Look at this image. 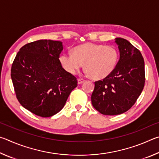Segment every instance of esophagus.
<instances>
[{"instance_id":"1","label":"esophagus","mask_w":159,"mask_h":159,"mask_svg":"<svg viewBox=\"0 0 159 159\" xmlns=\"http://www.w3.org/2000/svg\"><path fill=\"white\" fill-rule=\"evenodd\" d=\"M84 82H85L84 79H78V83H79V84H82V83H83Z\"/></svg>"}]
</instances>
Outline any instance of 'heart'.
Masks as SVG:
<instances>
[{"label":"heart","mask_w":159,"mask_h":159,"mask_svg":"<svg viewBox=\"0 0 159 159\" xmlns=\"http://www.w3.org/2000/svg\"><path fill=\"white\" fill-rule=\"evenodd\" d=\"M118 59V52L112 45L86 43L76 46L73 53L64 52L60 62L69 74L74 75L84 64L85 73L95 80L103 79L114 71Z\"/></svg>","instance_id":"1"}]
</instances>
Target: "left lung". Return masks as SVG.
<instances>
[{"label":"left lung","mask_w":159,"mask_h":159,"mask_svg":"<svg viewBox=\"0 0 159 159\" xmlns=\"http://www.w3.org/2000/svg\"><path fill=\"white\" fill-rule=\"evenodd\" d=\"M115 43L119 50V60L108 76L95 82L91 96L93 106L104 115L127 111L144 86V61L140 51L122 38H116Z\"/></svg>","instance_id":"1"}]
</instances>
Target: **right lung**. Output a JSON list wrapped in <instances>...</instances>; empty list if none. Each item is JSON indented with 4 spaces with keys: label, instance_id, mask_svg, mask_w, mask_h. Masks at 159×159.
Wrapping results in <instances>:
<instances>
[{
    "label": "right lung",
    "instance_id": "right-lung-1",
    "mask_svg": "<svg viewBox=\"0 0 159 159\" xmlns=\"http://www.w3.org/2000/svg\"><path fill=\"white\" fill-rule=\"evenodd\" d=\"M62 50L61 41L39 40L21 47L12 63L11 79L18 101L39 116L57 114L77 87L76 78L60 64Z\"/></svg>",
    "mask_w": 159,
    "mask_h": 159
}]
</instances>
